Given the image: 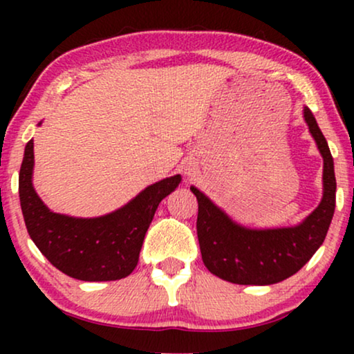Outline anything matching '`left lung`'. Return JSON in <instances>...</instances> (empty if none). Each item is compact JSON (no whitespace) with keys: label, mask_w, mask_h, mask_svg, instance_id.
I'll list each match as a JSON object with an SVG mask.
<instances>
[{"label":"left lung","mask_w":354,"mask_h":354,"mask_svg":"<svg viewBox=\"0 0 354 354\" xmlns=\"http://www.w3.org/2000/svg\"><path fill=\"white\" fill-rule=\"evenodd\" d=\"M304 120L324 158L321 205L299 225L251 230L232 222L209 198L192 187L198 200L196 234L203 263L211 274L240 285H270L297 274L324 243L335 211V172L327 140L308 108Z\"/></svg>","instance_id":"8db88e82"}]
</instances>
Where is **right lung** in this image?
<instances>
[{"instance_id": "add662e5", "label": "right lung", "mask_w": 354, "mask_h": 354, "mask_svg": "<svg viewBox=\"0 0 354 354\" xmlns=\"http://www.w3.org/2000/svg\"><path fill=\"white\" fill-rule=\"evenodd\" d=\"M32 171L33 140L27 143L19 172V196L28 235L56 269L86 282L119 280L132 274L159 203L180 183V176L164 178L108 216L75 219L43 205L32 187Z\"/></svg>"}]
</instances>
